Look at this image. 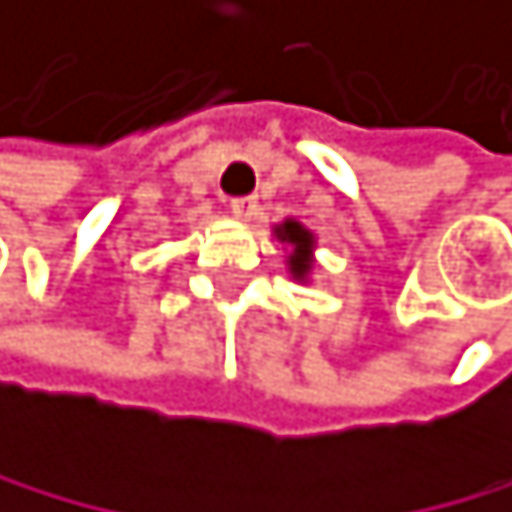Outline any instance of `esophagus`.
I'll return each instance as SVG.
<instances>
[{"label":"esophagus","mask_w":512,"mask_h":512,"mask_svg":"<svg viewBox=\"0 0 512 512\" xmlns=\"http://www.w3.org/2000/svg\"><path fill=\"white\" fill-rule=\"evenodd\" d=\"M231 212L243 221H253L259 212V202L253 196H237V199H231Z\"/></svg>","instance_id":"1"}]
</instances>
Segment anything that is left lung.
I'll list each match as a JSON object with an SVG mask.
<instances>
[{
	"label": "left lung",
	"instance_id": "1",
	"mask_svg": "<svg viewBox=\"0 0 512 512\" xmlns=\"http://www.w3.org/2000/svg\"><path fill=\"white\" fill-rule=\"evenodd\" d=\"M275 237H278L281 243H291L288 269H291V275H294L297 281H304V278L310 275V269H313V243H316L313 234H310L300 221L288 218L285 224H278V227H275Z\"/></svg>",
	"mask_w": 512,
	"mask_h": 512
}]
</instances>
